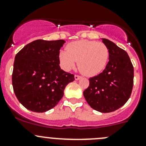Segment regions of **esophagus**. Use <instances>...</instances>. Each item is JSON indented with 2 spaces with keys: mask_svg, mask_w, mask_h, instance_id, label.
Instances as JSON below:
<instances>
[{
  "mask_svg": "<svg viewBox=\"0 0 146 146\" xmlns=\"http://www.w3.org/2000/svg\"><path fill=\"white\" fill-rule=\"evenodd\" d=\"M80 76H78V75H75V80H78L79 79H80Z\"/></svg>",
  "mask_w": 146,
  "mask_h": 146,
  "instance_id": "obj_1",
  "label": "esophagus"
}]
</instances>
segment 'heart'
Returning a JSON list of instances; mask_svg holds the SVG:
<instances>
[{
	"instance_id": "obj_1",
	"label": "heart",
	"mask_w": 146,
	"mask_h": 146,
	"mask_svg": "<svg viewBox=\"0 0 146 146\" xmlns=\"http://www.w3.org/2000/svg\"><path fill=\"white\" fill-rule=\"evenodd\" d=\"M109 49L104 44L93 41L80 40L71 42L67 50L59 53V61L64 70L68 71L75 66L76 61L84 75L92 76L100 73L107 66Z\"/></svg>"
}]
</instances>
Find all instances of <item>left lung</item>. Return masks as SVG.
Returning <instances> with one entry per match:
<instances>
[{"label": "left lung", "instance_id": "1", "mask_svg": "<svg viewBox=\"0 0 146 146\" xmlns=\"http://www.w3.org/2000/svg\"><path fill=\"white\" fill-rule=\"evenodd\" d=\"M109 49V62L99 75L89 79L83 92L87 102L93 110L102 113L121 107L131 94L133 66L127 53L109 39H102Z\"/></svg>", "mask_w": 146, "mask_h": 146}]
</instances>
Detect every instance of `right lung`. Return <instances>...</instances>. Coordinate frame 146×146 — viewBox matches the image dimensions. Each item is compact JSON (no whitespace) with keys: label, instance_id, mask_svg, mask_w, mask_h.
Here are the masks:
<instances>
[{"label":"right lung","instance_id":"add662e5","mask_svg":"<svg viewBox=\"0 0 146 146\" xmlns=\"http://www.w3.org/2000/svg\"><path fill=\"white\" fill-rule=\"evenodd\" d=\"M63 39H37L25 46L15 57L12 75L13 90L27 110L44 112L54 108L64 96L74 75L61 69L60 49Z\"/></svg>","mask_w":146,"mask_h":146}]
</instances>
